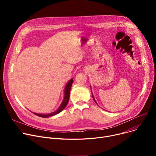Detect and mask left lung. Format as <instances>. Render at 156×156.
Returning a JSON list of instances; mask_svg holds the SVG:
<instances>
[{
    "label": "left lung",
    "mask_w": 156,
    "mask_h": 156,
    "mask_svg": "<svg viewBox=\"0 0 156 156\" xmlns=\"http://www.w3.org/2000/svg\"><path fill=\"white\" fill-rule=\"evenodd\" d=\"M91 93H92V91H91ZM92 96H93V99H94V102L96 103V104H97V105H98V103H97V102L96 101V100H95V99H94V96H93V94H92Z\"/></svg>",
    "instance_id": "8db88e82"
}]
</instances>
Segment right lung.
<instances>
[{"mask_svg":"<svg viewBox=\"0 0 156 156\" xmlns=\"http://www.w3.org/2000/svg\"><path fill=\"white\" fill-rule=\"evenodd\" d=\"M73 82V78L70 79L68 83L66 84L65 89H64V97H63V99L60 104V105L59 106V107L53 112L49 113V114H38V113H33L34 115H37L39 117H43V118H48L55 115H57L58 114H59L60 112L64 109V108L67 105L69 101V98H70V90L71 87L72 86V83Z\"/></svg>","mask_w":156,"mask_h":156,"instance_id":"right-lung-1","label":"right lung"}]
</instances>
